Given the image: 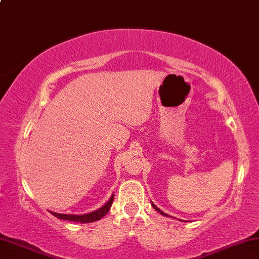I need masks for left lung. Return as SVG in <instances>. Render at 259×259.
I'll list each match as a JSON object with an SVG mask.
<instances>
[{
  "label": "left lung",
  "mask_w": 259,
  "mask_h": 259,
  "mask_svg": "<svg viewBox=\"0 0 259 259\" xmlns=\"http://www.w3.org/2000/svg\"><path fill=\"white\" fill-rule=\"evenodd\" d=\"M151 203H152V205H153V208H154V209L156 210V211H157V212H160V213L162 214V216H165V217H170V216H169V214H166V213H164L163 211H162V210H160L159 208H157V207H156V205H155L154 203H153V202H151Z\"/></svg>",
  "instance_id": "8db88e82"
}]
</instances>
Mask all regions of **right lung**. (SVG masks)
Returning <instances> with one entry per match:
<instances>
[{
    "label": "right lung",
    "instance_id": "obj_1",
    "mask_svg": "<svg viewBox=\"0 0 259 259\" xmlns=\"http://www.w3.org/2000/svg\"><path fill=\"white\" fill-rule=\"evenodd\" d=\"M114 200V194H112L111 199H109L106 203H105L103 207H100L99 209L95 210L93 212L89 213H84V214H69V213H57L54 211H50L51 214H54L55 217L58 219H64V221H69V222H77V223H91V222H96L102 219L105 214H106L109 211V208L113 203Z\"/></svg>",
    "mask_w": 259,
    "mask_h": 259
}]
</instances>
